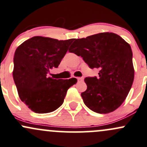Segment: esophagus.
Here are the masks:
<instances>
[{"label": "esophagus", "mask_w": 147, "mask_h": 147, "mask_svg": "<svg viewBox=\"0 0 147 147\" xmlns=\"http://www.w3.org/2000/svg\"><path fill=\"white\" fill-rule=\"evenodd\" d=\"M77 80H78V81H83L84 77H78V78H77Z\"/></svg>", "instance_id": "esophagus-1"}]
</instances>
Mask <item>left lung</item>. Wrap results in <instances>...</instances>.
<instances>
[{
    "mask_svg": "<svg viewBox=\"0 0 147 147\" xmlns=\"http://www.w3.org/2000/svg\"><path fill=\"white\" fill-rule=\"evenodd\" d=\"M70 52L81 56L91 69L99 68V77L84 79L87 89L84 102L95 112L107 114L121 105L134 80L133 52L128 42L114 33H100L77 39Z\"/></svg>",
    "mask_w": 147,
    "mask_h": 147,
    "instance_id": "8db88e82",
    "label": "left lung"
}]
</instances>
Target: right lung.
Returning <instances> with one entry per match:
<instances>
[{"label":"right lung","instance_id":"1","mask_svg":"<svg viewBox=\"0 0 147 147\" xmlns=\"http://www.w3.org/2000/svg\"><path fill=\"white\" fill-rule=\"evenodd\" d=\"M73 40L35 36L16 49L14 81L21 100L33 112L45 114L57 109L67 89L77 82L76 78L56 80L47 75L53 67H58Z\"/></svg>","mask_w":147,"mask_h":147}]
</instances>
